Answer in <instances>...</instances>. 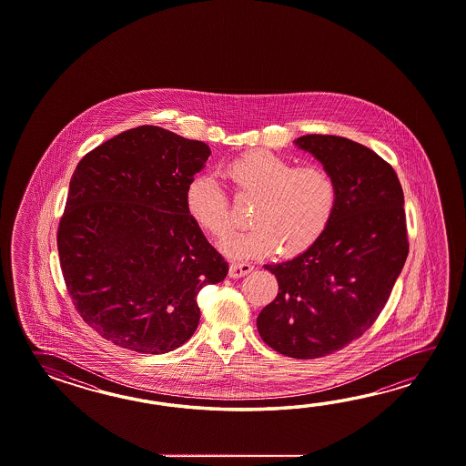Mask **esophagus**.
<instances>
[{
    "label": "esophagus",
    "instance_id": "1",
    "mask_svg": "<svg viewBox=\"0 0 466 466\" xmlns=\"http://www.w3.org/2000/svg\"><path fill=\"white\" fill-rule=\"evenodd\" d=\"M253 271V265L249 263H231L229 265V277L241 278Z\"/></svg>",
    "mask_w": 466,
    "mask_h": 466
}]
</instances>
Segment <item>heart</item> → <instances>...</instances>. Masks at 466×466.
Segmentation results:
<instances>
[{
  "label": "heart",
  "mask_w": 466,
  "mask_h": 466,
  "mask_svg": "<svg viewBox=\"0 0 466 466\" xmlns=\"http://www.w3.org/2000/svg\"><path fill=\"white\" fill-rule=\"evenodd\" d=\"M238 197L253 198L248 223L227 245L231 257L261 258L277 251L295 258L315 247L335 218L339 201L338 181L319 165L295 167L267 149L248 151L223 169ZM185 205L191 219L215 241L233 231L229 199L209 177L189 181Z\"/></svg>",
  "instance_id": "b5f03b06"
}]
</instances>
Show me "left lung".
Wrapping results in <instances>:
<instances>
[{"label": "left lung", "instance_id": "1", "mask_svg": "<svg viewBox=\"0 0 466 466\" xmlns=\"http://www.w3.org/2000/svg\"><path fill=\"white\" fill-rule=\"evenodd\" d=\"M333 173L335 218L317 245L265 265L278 295L258 315L259 337L285 357H327L361 337L387 305L408 257L405 198L395 169L375 151L333 135L295 141Z\"/></svg>", "mask_w": 466, "mask_h": 466}]
</instances>
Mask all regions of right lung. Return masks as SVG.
<instances>
[{"label":"right lung","instance_id":"1","mask_svg":"<svg viewBox=\"0 0 466 466\" xmlns=\"http://www.w3.org/2000/svg\"><path fill=\"white\" fill-rule=\"evenodd\" d=\"M208 145L159 127L123 131L85 155L58 227L61 271L99 337L161 355L198 328L197 295L228 275L185 205Z\"/></svg>","mask_w":466,"mask_h":466}]
</instances>
